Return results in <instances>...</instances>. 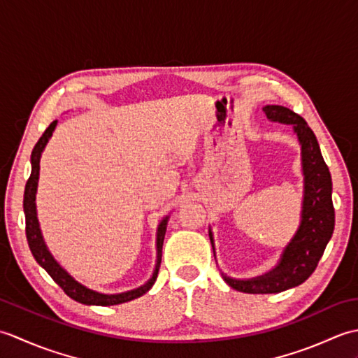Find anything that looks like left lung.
Here are the masks:
<instances>
[{
    "instance_id": "obj_1",
    "label": "left lung",
    "mask_w": 358,
    "mask_h": 358,
    "mask_svg": "<svg viewBox=\"0 0 358 358\" xmlns=\"http://www.w3.org/2000/svg\"><path fill=\"white\" fill-rule=\"evenodd\" d=\"M269 121L292 126L301 148L303 201L299 229L283 248L277 264L263 275L234 278L222 272L223 280L232 289L246 294H278L306 281L317 268L336 223L332 206V180L322 157L314 132L300 115L283 106L268 104L263 108ZM209 238L214 257L215 241L209 227Z\"/></svg>"
}]
</instances>
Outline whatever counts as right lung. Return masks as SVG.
Returning <instances> with one entry per match:
<instances>
[{
    "instance_id": "obj_1",
    "label": "right lung",
    "mask_w": 358,
    "mask_h": 358,
    "mask_svg": "<svg viewBox=\"0 0 358 358\" xmlns=\"http://www.w3.org/2000/svg\"><path fill=\"white\" fill-rule=\"evenodd\" d=\"M58 120L52 121L49 127L45 129V132L38 143L35 144V148L32 150V155H30V164H32V172H30V177L26 183L24 189V201H22V208H24V215H26V237L27 243L30 248V252H32L34 258L36 263L41 266V268L49 273V275L53 278V281L63 289V291L71 296L72 300L81 303V305H87V306H113V305H121V303L131 301L138 299L143 294H146L149 289L154 286L157 275H158V269H159V263H162V250H163V241H164V234H166V227L167 222H169V215H166L162 222L158 223L157 227V240H155V246H157V262H155V268L154 272H152L150 278L146 281V283L131 289V291H124V292H118V294H103L94 291L85 285H81L80 281L75 280L69 272H67L62 264H59L55 257L52 255L49 250L48 245H45L40 222H38V215H36V189H38V180H40V159L43 155V150L45 149V144L49 143L50 136L55 131Z\"/></svg>"
}]
</instances>
